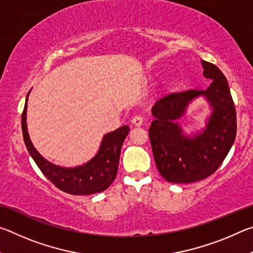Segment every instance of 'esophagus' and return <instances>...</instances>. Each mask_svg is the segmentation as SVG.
I'll list each match as a JSON object with an SVG mask.
<instances>
[{"mask_svg":"<svg viewBox=\"0 0 253 253\" xmlns=\"http://www.w3.org/2000/svg\"><path fill=\"white\" fill-rule=\"evenodd\" d=\"M143 117L142 116H135V117H132V119H131V123L134 124L135 126H142L143 125Z\"/></svg>","mask_w":253,"mask_h":253,"instance_id":"esophagus-1","label":"esophagus"}]
</instances>
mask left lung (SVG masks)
Listing matches in <instances>:
<instances>
[{"label":"left lung","mask_w":253,"mask_h":253,"mask_svg":"<svg viewBox=\"0 0 253 253\" xmlns=\"http://www.w3.org/2000/svg\"><path fill=\"white\" fill-rule=\"evenodd\" d=\"M205 78L212 79L205 91L169 93L156 101L155 119L148 129L158 172L170 183H193L209 177L220 168L237 135V114L228 81L215 65L202 61ZM204 94L213 111L207 129L193 139L181 134L174 121L182 116L189 101Z\"/></svg>","instance_id":"1"}]
</instances>
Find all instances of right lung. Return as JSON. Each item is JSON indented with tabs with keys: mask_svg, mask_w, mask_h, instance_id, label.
<instances>
[{
	"mask_svg": "<svg viewBox=\"0 0 253 253\" xmlns=\"http://www.w3.org/2000/svg\"><path fill=\"white\" fill-rule=\"evenodd\" d=\"M22 132L30 155L54 186L72 195H89L107 190L114 182L118 170L121 149L129 132V127L125 125L105 135L97 155L87 164L75 169L51 164L33 147L27 129V102L22 113Z\"/></svg>",
	"mask_w": 253,
	"mask_h": 253,
	"instance_id": "add662e5",
	"label": "right lung"
}]
</instances>
